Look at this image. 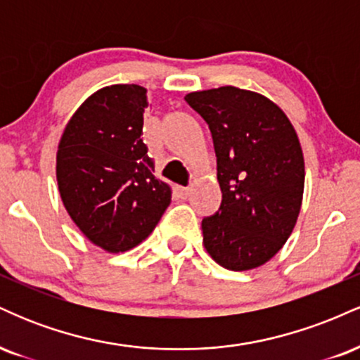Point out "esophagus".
Listing matches in <instances>:
<instances>
[{"instance_id": "esophagus-1", "label": "esophagus", "mask_w": 360, "mask_h": 360, "mask_svg": "<svg viewBox=\"0 0 360 360\" xmlns=\"http://www.w3.org/2000/svg\"><path fill=\"white\" fill-rule=\"evenodd\" d=\"M176 191H177V194H179V196L183 198V200H184V198H188V194H189V188H183V186H177Z\"/></svg>"}]
</instances>
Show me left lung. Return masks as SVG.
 Listing matches in <instances>:
<instances>
[{
    "mask_svg": "<svg viewBox=\"0 0 360 360\" xmlns=\"http://www.w3.org/2000/svg\"><path fill=\"white\" fill-rule=\"evenodd\" d=\"M208 123L221 205L201 221L205 249L230 271L262 266L295 229L304 188L298 135L262 94L221 86L184 98Z\"/></svg>",
    "mask_w": 360,
    "mask_h": 360,
    "instance_id": "1",
    "label": "left lung"
}]
</instances>
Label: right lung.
<instances>
[{
  "label": "right lung",
  "instance_id": "right-lung-1",
  "mask_svg": "<svg viewBox=\"0 0 360 360\" xmlns=\"http://www.w3.org/2000/svg\"><path fill=\"white\" fill-rule=\"evenodd\" d=\"M147 89L106 86L69 120L57 150V184L72 221L91 242L125 252L150 235L171 205L140 139Z\"/></svg>",
  "mask_w": 360,
  "mask_h": 360
}]
</instances>
